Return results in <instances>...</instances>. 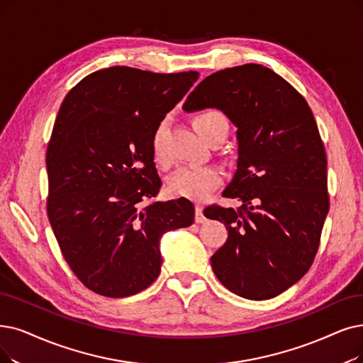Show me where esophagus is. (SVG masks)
Masks as SVG:
<instances>
[{"label":"esophagus","mask_w":363,"mask_h":363,"mask_svg":"<svg viewBox=\"0 0 363 363\" xmlns=\"http://www.w3.org/2000/svg\"><path fill=\"white\" fill-rule=\"evenodd\" d=\"M195 222H196V223H204V222H207L206 216H204V208H202L201 206H196V207H195Z\"/></svg>","instance_id":"obj_1"}]
</instances>
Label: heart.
I'll return each mask as SVG.
<instances>
[{
    "instance_id": "1",
    "label": "heart",
    "mask_w": 363,
    "mask_h": 363,
    "mask_svg": "<svg viewBox=\"0 0 363 363\" xmlns=\"http://www.w3.org/2000/svg\"><path fill=\"white\" fill-rule=\"evenodd\" d=\"M194 128L201 138L208 141L214 134L228 133V121L225 114L217 110L199 113L194 119ZM164 125L157 128L153 137L155 156L161 157V138ZM223 182V172L217 167H182L168 180V191L172 196L192 201L206 199Z\"/></svg>"
}]
</instances>
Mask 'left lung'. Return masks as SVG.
<instances>
[{
  "label": "left lung",
  "mask_w": 363,
  "mask_h": 363,
  "mask_svg": "<svg viewBox=\"0 0 363 363\" xmlns=\"http://www.w3.org/2000/svg\"><path fill=\"white\" fill-rule=\"evenodd\" d=\"M204 108L220 110L237 128V169L223 196L242 202L238 210H204L228 229L213 271L232 294L271 299L306 275L320 244L329 196L317 123L306 98L259 64L202 80L183 110Z\"/></svg>",
  "instance_id": "8db88e82"
}]
</instances>
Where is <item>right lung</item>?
<instances>
[{
  "instance_id": "add662e5",
  "label": "right lung",
  "mask_w": 363,
  "mask_h": 363,
  "mask_svg": "<svg viewBox=\"0 0 363 363\" xmlns=\"http://www.w3.org/2000/svg\"><path fill=\"white\" fill-rule=\"evenodd\" d=\"M198 77L104 68L80 80L56 116L46 155L49 222L72 272L98 295L149 287L161 274L162 235L194 223L189 199L152 201L162 186L153 137Z\"/></svg>"
}]
</instances>
